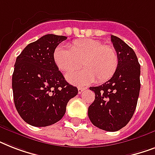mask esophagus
Returning a JSON list of instances; mask_svg holds the SVG:
<instances>
[{"label": "esophagus", "instance_id": "esophagus-1", "mask_svg": "<svg viewBox=\"0 0 155 155\" xmlns=\"http://www.w3.org/2000/svg\"><path fill=\"white\" fill-rule=\"evenodd\" d=\"M84 90H86L85 87H79V88H78V92H79V94H81Z\"/></svg>", "mask_w": 155, "mask_h": 155}]
</instances>
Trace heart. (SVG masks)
<instances>
[{"instance_id":"b5f03b06","label":"heart","mask_w":155,"mask_h":155,"mask_svg":"<svg viewBox=\"0 0 155 155\" xmlns=\"http://www.w3.org/2000/svg\"><path fill=\"white\" fill-rule=\"evenodd\" d=\"M59 46L54 51V62L63 72L68 73L82 64L84 69L67 75V80L73 84L85 86L95 82H106L113 77L118 68L119 57L113 47L104 45L99 40H75L68 47Z\"/></svg>"}]
</instances>
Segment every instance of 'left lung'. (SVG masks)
I'll return each mask as SVG.
<instances>
[{
	"instance_id": "8db88e82",
	"label": "left lung",
	"mask_w": 155,
	"mask_h": 155,
	"mask_svg": "<svg viewBox=\"0 0 155 155\" xmlns=\"http://www.w3.org/2000/svg\"><path fill=\"white\" fill-rule=\"evenodd\" d=\"M111 41L119 57L118 68L110 80L89 87L96 96L87 114L95 126L115 132L127 125L134 113L141 87V68L131 47L114 35H111Z\"/></svg>"
}]
</instances>
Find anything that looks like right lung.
I'll use <instances>...</instances> for the list:
<instances>
[{
	"label": "right lung",
	"instance_id": "right-lung-1",
	"mask_svg": "<svg viewBox=\"0 0 155 155\" xmlns=\"http://www.w3.org/2000/svg\"><path fill=\"white\" fill-rule=\"evenodd\" d=\"M65 36L46 35L27 45L16 59L12 77L13 101L29 125L45 127L62 119L68 101L78 93L54 62L53 54Z\"/></svg>",
	"mask_w": 155,
	"mask_h": 155
}]
</instances>
